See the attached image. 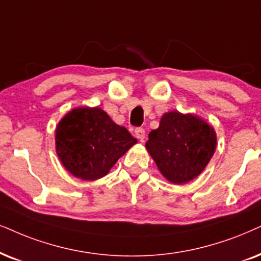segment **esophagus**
<instances>
[{
	"label": "esophagus",
	"instance_id": "esophagus-1",
	"mask_svg": "<svg viewBox=\"0 0 261 261\" xmlns=\"http://www.w3.org/2000/svg\"><path fill=\"white\" fill-rule=\"evenodd\" d=\"M135 137H136L138 141L143 142L144 137H146V131H144V128H142V127L135 128Z\"/></svg>",
	"mask_w": 261,
	"mask_h": 261
}]
</instances>
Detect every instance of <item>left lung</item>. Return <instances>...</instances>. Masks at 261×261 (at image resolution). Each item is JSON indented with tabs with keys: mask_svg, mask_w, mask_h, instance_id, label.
<instances>
[{
	"mask_svg": "<svg viewBox=\"0 0 261 261\" xmlns=\"http://www.w3.org/2000/svg\"><path fill=\"white\" fill-rule=\"evenodd\" d=\"M146 148L163 176L173 184L193 180L204 170L217 147L214 128L200 117L165 113L151 130Z\"/></svg>",
	"mask_w": 261,
	"mask_h": 261,
	"instance_id": "8db88e82",
	"label": "left lung"
}]
</instances>
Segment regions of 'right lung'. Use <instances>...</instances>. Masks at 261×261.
<instances>
[{
  "label": "right lung",
  "instance_id": "right-lung-1",
  "mask_svg": "<svg viewBox=\"0 0 261 261\" xmlns=\"http://www.w3.org/2000/svg\"><path fill=\"white\" fill-rule=\"evenodd\" d=\"M136 138L98 107L68 112L55 130L58 156L65 169L83 180H96L110 172Z\"/></svg>",
  "mask_w": 261,
  "mask_h": 261
}]
</instances>
